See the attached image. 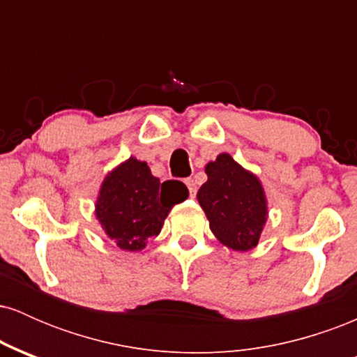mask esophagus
Wrapping results in <instances>:
<instances>
[{
  "label": "esophagus",
  "mask_w": 357,
  "mask_h": 357,
  "mask_svg": "<svg viewBox=\"0 0 357 357\" xmlns=\"http://www.w3.org/2000/svg\"><path fill=\"white\" fill-rule=\"evenodd\" d=\"M184 183H186L188 190H190V196H191V198H195V196H196V190H198V188H196V181H195V179L188 178Z\"/></svg>",
  "instance_id": "obj_1"
}]
</instances>
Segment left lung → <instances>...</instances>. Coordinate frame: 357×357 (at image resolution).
Masks as SVG:
<instances>
[{
    "label": "left lung",
    "mask_w": 357,
    "mask_h": 357,
    "mask_svg": "<svg viewBox=\"0 0 357 357\" xmlns=\"http://www.w3.org/2000/svg\"><path fill=\"white\" fill-rule=\"evenodd\" d=\"M208 179L199 188V206L216 240L235 252L255 248L268 220L264 184L228 153L204 166Z\"/></svg>",
    "instance_id": "obj_1"
}]
</instances>
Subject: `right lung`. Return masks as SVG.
<instances>
[{
  "label": "right lung",
  "instance_id": "right-lung-1",
  "mask_svg": "<svg viewBox=\"0 0 357 357\" xmlns=\"http://www.w3.org/2000/svg\"><path fill=\"white\" fill-rule=\"evenodd\" d=\"M169 183V181H166ZM146 161L130 155L105 174L96 199V218L105 236L121 250L139 252L161 233L174 204L190 196L183 183L167 188Z\"/></svg>",
  "mask_w": 357,
  "mask_h": 357
}]
</instances>
